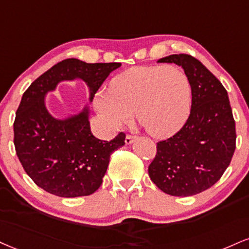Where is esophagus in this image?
Masks as SVG:
<instances>
[{
    "instance_id": "34e87169",
    "label": "esophagus",
    "mask_w": 249,
    "mask_h": 249,
    "mask_svg": "<svg viewBox=\"0 0 249 249\" xmlns=\"http://www.w3.org/2000/svg\"><path fill=\"white\" fill-rule=\"evenodd\" d=\"M137 137H133V136H126V138H125V143L126 145H131V143H133L134 142H136Z\"/></svg>"
}]
</instances>
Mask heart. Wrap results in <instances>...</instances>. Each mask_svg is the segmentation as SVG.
Masks as SVG:
<instances>
[{"label": "heart", "mask_w": 249, "mask_h": 249, "mask_svg": "<svg viewBox=\"0 0 249 249\" xmlns=\"http://www.w3.org/2000/svg\"><path fill=\"white\" fill-rule=\"evenodd\" d=\"M190 101V83L181 68L138 66L113 77L109 89L96 92L94 107L109 130H121L134 111L149 136L164 138L184 124Z\"/></svg>", "instance_id": "obj_1"}]
</instances>
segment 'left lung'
Masks as SVG:
<instances>
[{"instance_id":"left-lung-1","label":"left lung","mask_w":249,"mask_h":249,"mask_svg":"<svg viewBox=\"0 0 249 249\" xmlns=\"http://www.w3.org/2000/svg\"><path fill=\"white\" fill-rule=\"evenodd\" d=\"M158 62L183 68L191 87V111L175 136L159 142L148 167L153 183L172 196L187 197L212 187L221 178L235 149V123L229 95L202 62L172 54Z\"/></svg>"}]
</instances>
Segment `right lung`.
<instances>
[{"instance_id": "1", "label": "right lung", "mask_w": 249, "mask_h": 249, "mask_svg": "<svg viewBox=\"0 0 249 249\" xmlns=\"http://www.w3.org/2000/svg\"><path fill=\"white\" fill-rule=\"evenodd\" d=\"M121 62L87 64L66 59L45 71L23 94L14 123V143L26 174L41 189L59 197L94 194L101 187L110 155L125 145L121 132L110 142L91 133L89 104L79 114L56 119L46 107V95L60 82L82 79L89 103Z\"/></svg>"}]
</instances>
